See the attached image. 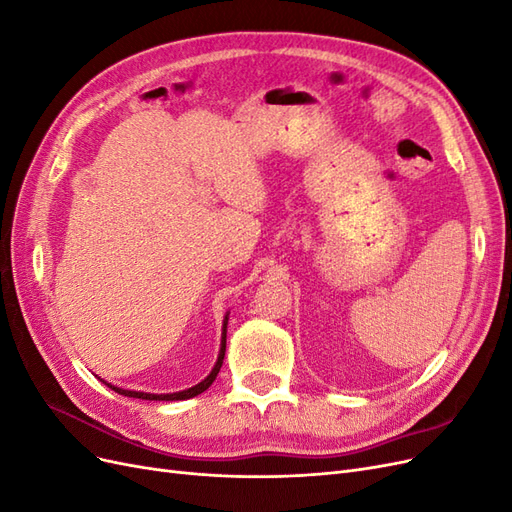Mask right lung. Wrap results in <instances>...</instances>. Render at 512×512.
Here are the masks:
<instances>
[{
  "label": "right lung",
  "instance_id": "right-lung-1",
  "mask_svg": "<svg viewBox=\"0 0 512 512\" xmlns=\"http://www.w3.org/2000/svg\"><path fill=\"white\" fill-rule=\"evenodd\" d=\"M228 314L230 312H226V316H224V324H222V344H220V354H218V361H215V365H213V369H211V374L203 380V382H198V384H194L192 389H185V391H179V393H164V395H158V393H143V391H128V389H119V386H113V384H108V382H104L108 389H113L115 393H119V395H126V397H136V399H149V401H179V399H190V397H196V395H200V393H205L209 386L213 384V380L218 378V374H220V367H222V363H224V354H226V327H228Z\"/></svg>",
  "mask_w": 512,
  "mask_h": 512
}]
</instances>
